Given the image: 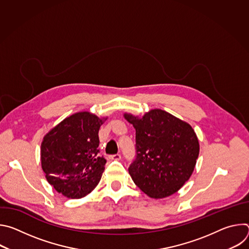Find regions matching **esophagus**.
I'll return each instance as SVG.
<instances>
[{
	"label": "esophagus",
	"mask_w": 249,
	"mask_h": 249,
	"mask_svg": "<svg viewBox=\"0 0 249 249\" xmlns=\"http://www.w3.org/2000/svg\"><path fill=\"white\" fill-rule=\"evenodd\" d=\"M110 160H121V155L120 154H116V155H112L109 157Z\"/></svg>",
	"instance_id": "34e87169"
}]
</instances>
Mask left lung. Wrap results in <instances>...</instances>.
I'll return each instance as SVG.
<instances>
[{
    "instance_id": "8db88e82",
    "label": "left lung",
    "mask_w": 249,
    "mask_h": 249,
    "mask_svg": "<svg viewBox=\"0 0 249 249\" xmlns=\"http://www.w3.org/2000/svg\"><path fill=\"white\" fill-rule=\"evenodd\" d=\"M125 119L136 130V159L129 166L135 184L160 199L178 191L190 178L199 156V141L186 122L161 109Z\"/></svg>"
}]
</instances>
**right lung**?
Wrapping results in <instances>:
<instances>
[{"label":"right lung","instance_id":"right-lung-1","mask_svg":"<svg viewBox=\"0 0 249 249\" xmlns=\"http://www.w3.org/2000/svg\"><path fill=\"white\" fill-rule=\"evenodd\" d=\"M105 119L78 112L44 136L41 166L49 184L65 197H85L98 184L106 163L98 155V131Z\"/></svg>","mask_w":249,"mask_h":249}]
</instances>
